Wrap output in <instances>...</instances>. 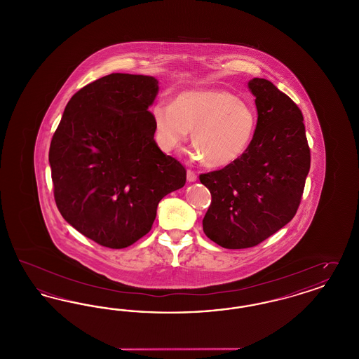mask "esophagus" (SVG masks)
<instances>
[{
    "label": "esophagus",
    "mask_w": 359,
    "mask_h": 359,
    "mask_svg": "<svg viewBox=\"0 0 359 359\" xmlns=\"http://www.w3.org/2000/svg\"><path fill=\"white\" fill-rule=\"evenodd\" d=\"M196 179H198V176H196V173L195 172L187 171V182L188 183H194V182H196Z\"/></svg>",
    "instance_id": "obj_1"
}]
</instances>
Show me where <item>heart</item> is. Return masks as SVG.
<instances>
[{
	"mask_svg": "<svg viewBox=\"0 0 359 359\" xmlns=\"http://www.w3.org/2000/svg\"><path fill=\"white\" fill-rule=\"evenodd\" d=\"M154 137L164 152L177 148L191 133L196 156L212 168L226 167L249 148L255 136V109L221 88H199L180 93L173 102L151 107Z\"/></svg>",
	"mask_w": 359,
	"mask_h": 359,
	"instance_id": "heart-1",
	"label": "heart"
}]
</instances>
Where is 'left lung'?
<instances>
[{
    "label": "left lung",
    "instance_id": "8db88e82",
    "mask_svg": "<svg viewBox=\"0 0 359 359\" xmlns=\"http://www.w3.org/2000/svg\"><path fill=\"white\" fill-rule=\"evenodd\" d=\"M248 87L258 114L249 148L221 171L199 177L212 198L203 231L224 249L256 246L290 222L311 165L297 104L266 79L253 78Z\"/></svg>",
    "mask_w": 359,
    "mask_h": 359
}]
</instances>
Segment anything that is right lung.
<instances>
[{
	"label": "right lung",
	"mask_w": 359,
	"mask_h": 359,
	"mask_svg": "<svg viewBox=\"0 0 359 359\" xmlns=\"http://www.w3.org/2000/svg\"><path fill=\"white\" fill-rule=\"evenodd\" d=\"M158 81L110 74L69 100L52 137L55 202L87 238L123 249L149 233L158 202L186 184L184 167L154 141Z\"/></svg>",
	"instance_id": "1"
}]
</instances>
